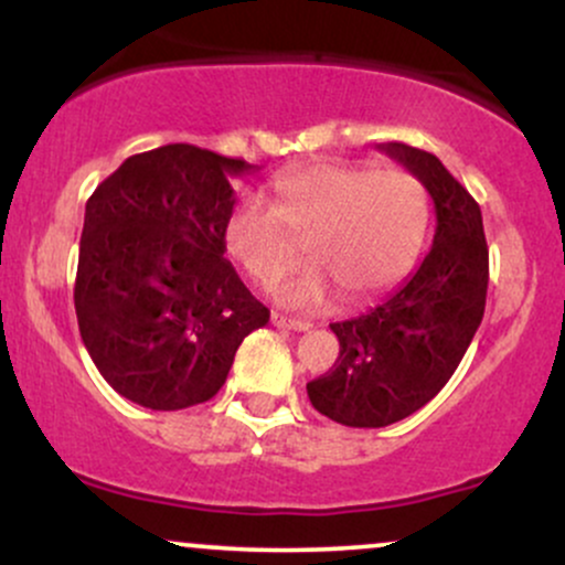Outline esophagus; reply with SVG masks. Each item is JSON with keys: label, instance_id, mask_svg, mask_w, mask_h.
<instances>
[{"label": "esophagus", "instance_id": "34e87169", "mask_svg": "<svg viewBox=\"0 0 565 565\" xmlns=\"http://www.w3.org/2000/svg\"><path fill=\"white\" fill-rule=\"evenodd\" d=\"M274 323L281 329H291V332H308L313 323L310 321H302V319H289V316H281V313H274Z\"/></svg>", "mask_w": 565, "mask_h": 565}]
</instances>
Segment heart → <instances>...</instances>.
I'll return each mask as SVG.
<instances>
[{
    "label": "heart",
    "mask_w": 565,
    "mask_h": 565,
    "mask_svg": "<svg viewBox=\"0 0 565 565\" xmlns=\"http://www.w3.org/2000/svg\"><path fill=\"white\" fill-rule=\"evenodd\" d=\"M274 204L257 191L233 201L225 246L257 281H270L297 257L305 236L310 260L270 291L291 308H319L345 291L364 302L391 289L423 242V185L401 167L369 170L355 161L319 159L270 178Z\"/></svg>",
    "instance_id": "1"
}]
</instances>
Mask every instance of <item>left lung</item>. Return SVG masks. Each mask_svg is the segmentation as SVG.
I'll return each mask as SVG.
<instances>
[{"mask_svg": "<svg viewBox=\"0 0 565 565\" xmlns=\"http://www.w3.org/2000/svg\"><path fill=\"white\" fill-rule=\"evenodd\" d=\"M436 206L433 246L419 268L364 316L332 323L334 369L308 382L323 417L348 427H385L436 398L481 327L489 289V246L481 206L438 157L382 142Z\"/></svg>", "mask_w": 565, "mask_h": 565, "instance_id": "1", "label": "left lung"}]
</instances>
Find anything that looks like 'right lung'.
<instances>
[{
    "label": "right lung",
    "instance_id": "obj_1",
    "mask_svg": "<svg viewBox=\"0 0 565 565\" xmlns=\"http://www.w3.org/2000/svg\"><path fill=\"white\" fill-rule=\"evenodd\" d=\"M244 159L170 142L135 153L87 201L74 305L97 372L153 412L210 401L244 337L268 323L225 260Z\"/></svg>",
    "mask_w": 565,
    "mask_h": 565
}]
</instances>
